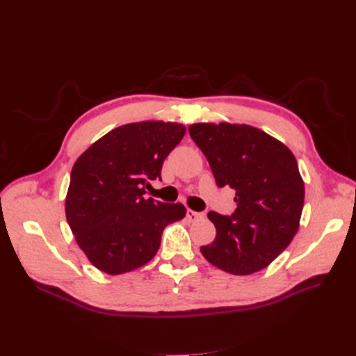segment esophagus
I'll return each mask as SVG.
<instances>
[{
	"label": "esophagus",
	"mask_w": 356,
	"mask_h": 356,
	"mask_svg": "<svg viewBox=\"0 0 356 356\" xmlns=\"http://www.w3.org/2000/svg\"><path fill=\"white\" fill-rule=\"evenodd\" d=\"M186 215H188V218L191 220H197V219H202L204 218V213L203 212H195L192 209H188V212H186Z\"/></svg>",
	"instance_id": "34e87169"
}]
</instances>
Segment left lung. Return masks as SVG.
<instances>
[{
  "instance_id": "obj_1",
  "label": "left lung",
  "mask_w": 356,
  "mask_h": 356,
  "mask_svg": "<svg viewBox=\"0 0 356 356\" xmlns=\"http://www.w3.org/2000/svg\"><path fill=\"white\" fill-rule=\"evenodd\" d=\"M189 134L208 159L216 184L234 189L236 202L231 216L208 213L216 236L200 247L202 255L235 275L266 268L300 225L305 183L296 157L282 141L245 124H192Z\"/></svg>"
}]
</instances>
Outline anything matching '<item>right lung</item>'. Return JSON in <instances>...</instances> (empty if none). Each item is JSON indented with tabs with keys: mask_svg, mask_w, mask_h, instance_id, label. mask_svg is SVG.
<instances>
[{
	"mask_svg": "<svg viewBox=\"0 0 356 356\" xmlns=\"http://www.w3.org/2000/svg\"><path fill=\"white\" fill-rule=\"evenodd\" d=\"M186 128L177 122L125 124L93 143L74 161L66 219L79 248L98 270L117 275L145 266L168 223L186 215L181 203L144 197L161 179L168 153Z\"/></svg>",
	"mask_w": 356,
	"mask_h": 356,
	"instance_id": "obj_1",
	"label": "right lung"
}]
</instances>
